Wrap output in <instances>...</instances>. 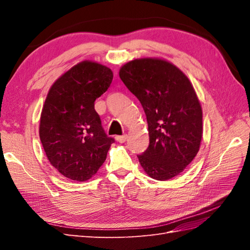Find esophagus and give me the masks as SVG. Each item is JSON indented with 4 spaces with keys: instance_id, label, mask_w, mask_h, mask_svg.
<instances>
[{
    "instance_id": "obj_1",
    "label": "esophagus",
    "mask_w": 250,
    "mask_h": 250,
    "mask_svg": "<svg viewBox=\"0 0 250 250\" xmlns=\"http://www.w3.org/2000/svg\"><path fill=\"white\" fill-rule=\"evenodd\" d=\"M116 140H117L119 143H125L126 140H127V134L118 135V137H116Z\"/></svg>"
}]
</instances>
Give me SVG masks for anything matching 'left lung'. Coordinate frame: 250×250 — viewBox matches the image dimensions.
<instances>
[{
	"label": "left lung",
	"mask_w": 250,
	"mask_h": 250,
	"mask_svg": "<svg viewBox=\"0 0 250 250\" xmlns=\"http://www.w3.org/2000/svg\"><path fill=\"white\" fill-rule=\"evenodd\" d=\"M119 75L146 113L150 143L138 155L144 171L156 180L178 175L194 160L202 138V109L192 83L158 58L134 59Z\"/></svg>",
	"instance_id": "8db88e82"
}]
</instances>
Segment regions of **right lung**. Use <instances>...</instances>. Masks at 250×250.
<instances>
[{
	"label": "right lung",
	"mask_w": 250,
	"mask_h": 250,
	"mask_svg": "<svg viewBox=\"0 0 250 250\" xmlns=\"http://www.w3.org/2000/svg\"><path fill=\"white\" fill-rule=\"evenodd\" d=\"M113 74L109 67L82 62L51 86L41 115L40 138L50 164L66 178L85 181L106 160L111 144L95 110Z\"/></svg>",
	"instance_id": "add662e5"
}]
</instances>
